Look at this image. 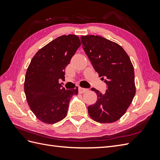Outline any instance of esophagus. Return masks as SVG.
Segmentation results:
<instances>
[{
	"label": "esophagus",
	"mask_w": 160,
	"mask_h": 160,
	"mask_svg": "<svg viewBox=\"0 0 160 160\" xmlns=\"http://www.w3.org/2000/svg\"><path fill=\"white\" fill-rule=\"evenodd\" d=\"M79 93H84L87 92V91H88L87 89H84V88H82V87H79Z\"/></svg>",
	"instance_id": "1"
}]
</instances>
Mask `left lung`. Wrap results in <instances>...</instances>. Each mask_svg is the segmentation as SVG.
<instances>
[{"instance_id":"left-lung-1","label":"left lung","mask_w":160,"mask_h":160,"mask_svg":"<svg viewBox=\"0 0 160 160\" xmlns=\"http://www.w3.org/2000/svg\"><path fill=\"white\" fill-rule=\"evenodd\" d=\"M81 42L91 64L107 84L106 93H96V102L88 107V113L100 123L118 120L131 104L135 95L134 68L130 58L118 44L94 35L81 36Z\"/></svg>"}]
</instances>
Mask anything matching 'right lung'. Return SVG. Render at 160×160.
Returning a JSON list of instances; mask_svg holds the SVG:
<instances>
[{"label":"right lung","mask_w":160,"mask_h":160,"mask_svg":"<svg viewBox=\"0 0 160 160\" xmlns=\"http://www.w3.org/2000/svg\"><path fill=\"white\" fill-rule=\"evenodd\" d=\"M76 35L58 37L40 49L27 70L24 90L30 109L39 120L54 124L66 117L71 98L78 87L66 90L59 83L65 68L80 46Z\"/></svg>","instance_id":"add662e5"}]
</instances>
